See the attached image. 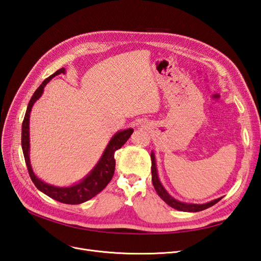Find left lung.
Masks as SVG:
<instances>
[{"mask_svg": "<svg viewBox=\"0 0 261 261\" xmlns=\"http://www.w3.org/2000/svg\"><path fill=\"white\" fill-rule=\"evenodd\" d=\"M151 173H152V184L154 186V189L156 194L161 197V199H163L165 202H167L169 206L172 208L177 209L179 211H188V212H197V211H201L207 209L213 204H216L218 201L221 200V198H218L216 200H212L208 203H203V204H194V203H185V202H180L178 200H175L174 198L167 193V191L163 188L161 185L159 177H158V173H156V168H155V160H154V154L151 153Z\"/></svg>", "mask_w": 261, "mask_h": 261, "instance_id": "left-lung-1", "label": "left lung"}]
</instances>
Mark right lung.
I'll return each mask as SVG.
<instances>
[{"mask_svg": "<svg viewBox=\"0 0 261 261\" xmlns=\"http://www.w3.org/2000/svg\"><path fill=\"white\" fill-rule=\"evenodd\" d=\"M61 73L64 74L65 68H60L54 74L46 78L45 81H43V83L39 86V88L35 91L34 96L31 97L21 126V148L23 156H25V162L27 165L29 176L39 191H41L46 196H49L52 199H55L60 202L67 204H78L91 199L92 197L99 194L102 189H105L106 186L110 183V180L113 177L115 170L114 152L117 149L122 148V146L128 140L134 130L129 128L115 134L114 137L109 143L105 153L102 154L99 163L94 167L90 174L77 185L70 187H55L43 183L42 180L39 179L34 174L29 161V114L35 102L41 97L44 86L48 84L51 78Z\"/></svg>", "mask_w": 261, "mask_h": 261, "instance_id": "add662e5", "label": "right lung"}]
</instances>
